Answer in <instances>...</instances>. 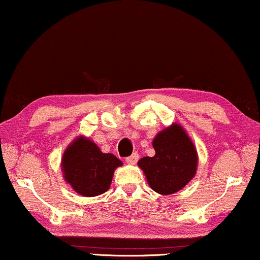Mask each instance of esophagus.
<instances>
[{"label":"esophagus","mask_w":260,"mask_h":260,"mask_svg":"<svg viewBox=\"0 0 260 260\" xmlns=\"http://www.w3.org/2000/svg\"><path fill=\"white\" fill-rule=\"evenodd\" d=\"M138 158H139L138 153L135 152V153L131 154L130 157H127V158L125 159V161H126L127 164H130V165H135V164L138 161Z\"/></svg>","instance_id":"1"}]
</instances>
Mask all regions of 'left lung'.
Here are the masks:
<instances>
[{
    "instance_id": "1",
    "label": "left lung",
    "mask_w": 260,
    "mask_h": 260,
    "mask_svg": "<svg viewBox=\"0 0 260 260\" xmlns=\"http://www.w3.org/2000/svg\"><path fill=\"white\" fill-rule=\"evenodd\" d=\"M155 154L144 157L138 166L154 191L170 195L182 189L194 178L198 169V152L181 125L173 123L157 134L153 142Z\"/></svg>"
}]
</instances>
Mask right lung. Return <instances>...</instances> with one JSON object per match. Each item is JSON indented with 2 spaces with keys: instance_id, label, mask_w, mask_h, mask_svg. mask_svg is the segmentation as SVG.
I'll return each mask as SVG.
<instances>
[{
  "instance_id": "1",
  "label": "right lung",
  "mask_w": 260,
  "mask_h": 260,
  "mask_svg": "<svg viewBox=\"0 0 260 260\" xmlns=\"http://www.w3.org/2000/svg\"><path fill=\"white\" fill-rule=\"evenodd\" d=\"M123 162L111 153H103L89 138H75L61 159L63 179L82 197L101 195L109 189L114 171Z\"/></svg>"
}]
</instances>
